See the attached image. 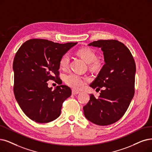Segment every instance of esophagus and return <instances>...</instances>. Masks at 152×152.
I'll list each match as a JSON object with an SVG mask.
<instances>
[{
  "instance_id": "obj_1",
  "label": "esophagus",
  "mask_w": 152,
  "mask_h": 152,
  "mask_svg": "<svg viewBox=\"0 0 152 152\" xmlns=\"http://www.w3.org/2000/svg\"><path fill=\"white\" fill-rule=\"evenodd\" d=\"M80 92H78V91H77V90H72V95H77V94H79Z\"/></svg>"
}]
</instances>
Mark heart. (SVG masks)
I'll use <instances>...</instances> for the list:
<instances>
[{"mask_svg": "<svg viewBox=\"0 0 152 152\" xmlns=\"http://www.w3.org/2000/svg\"><path fill=\"white\" fill-rule=\"evenodd\" d=\"M77 53L88 64L89 68L92 70H98L100 69V63L97 61L96 53L90 48H82L77 51ZM70 62V56L65 53L60 57L59 60L60 66L63 69L68 67ZM87 80L86 77H82L76 74H69L65 77V83L69 86L75 90H80L84 86L85 82Z\"/></svg>", "mask_w": 152, "mask_h": 152, "instance_id": "heart-1", "label": "heart"}]
</instances>
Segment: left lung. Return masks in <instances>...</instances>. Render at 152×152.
Segmentation results:
<instances>
[{"label":"left lung","instance_id":"1","mask_svg":"<svg viewBox=\"0 0 152 152\" xmlns=\"http://www.w3.org/2000/svg\"><path fill=\"white\" fill-rule=\"evenodd\" d=\"M101 48L105 64L90 87L100 90L96 99L90 94L83 107L87 120L105 126L117 122L126 112L135 93L136 65L129 49L116 40H99L88 44Z\"/></svg>","mask_w":152,"mask_h":152}]
</instances>
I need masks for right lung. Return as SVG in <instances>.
Segmentation results:
<instances>
[{
  "instance_id": "add662e5",
  "label": "right lung",
  "mask_w": 152,
  "mask_h": 152,
  "mask_svg": "<svg viewBox=\"0 0 152 152\" xmlns=\"http://www.w3.org/2000/svg\"><path fill=\"white\" fill-rule=\"evenodd\" d=\"M77 44L33 39L24 42L17 52L13 62L15 97L23 113L35 122L48 123L57 118L63 102L70 96V87L61 85L59 60ZM49 80L61 86L52 91L46 82Z\"/></svg>"
}]
</instances>
